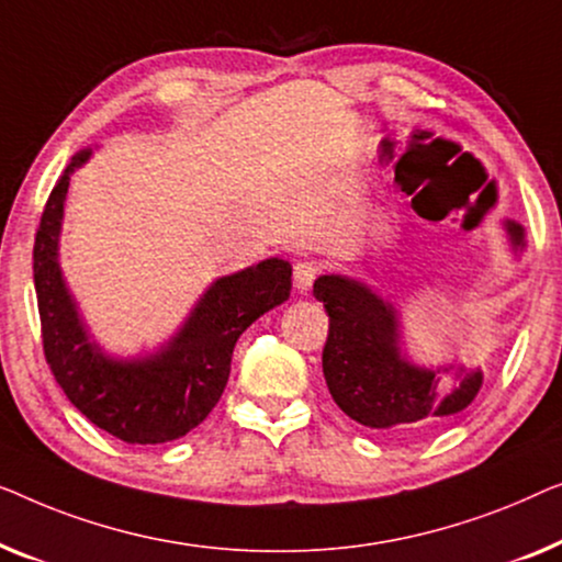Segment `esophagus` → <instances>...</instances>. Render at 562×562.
Wrapping results in <instances>:
<instances>
[{
    "label": "esophagus",
    "mask_w": 562,
    "mask_h": 562,
    "mask_svg": "<svg viewBox=\"0 0 562 562\" xmlns=\"http://www.w3.org/2000/svg\"><path fill=\"white\" fill-rule=\"evenodd\" d=\"M318 274H321L318 262H311V259H303V262H297L295 274H292V280H295V290L307 292L313 288V282L318 280Z\"/></svg>",
    "instance_id": "34e87169"
}]
</instances>
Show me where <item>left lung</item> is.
<instances>
[{
  "label": "left lung",
  "instance_id": "obj_1",
  "mask_svg": "<svg viewBox=\"0 0 562 562\" xmlns=\"http://www.w3.org/2000/svg\"><path fill=\"white\" fill-rule=\"evenodd\" d=\"M507 228L521 247V226L509 221ZM313 292L328 313L323 374L330 397L351 420L376 432L420 436L453 420L479 394L481 371L448 384L436 371L402 359L394 307L363 284L326 274Z\"/></svg>",
  "mask_w": 562,
  "mask_h": 562
}]
</instances>
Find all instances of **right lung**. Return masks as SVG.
Instances as JSON below:
<instances>
[{"mask_svg":"<svg viewBox=\"0 0 562 562\" xmlns=\"http://www.w3.org/2000/svg\"><path fill=\"white\" fill-rule=\"evenodd\" d=\"M78 153L47 199L33 247L43 353L55 382L89 420L130 446L176 440L201 425L224 394L234 344L259 315L290 297L292 267L284 259L221 278L155 359L109 361L86 341L58 270V232Z\"/></svg>","mask_w":562,"mask_h":562,"instance_id":"1","label":"right lung"}]
</instances>
